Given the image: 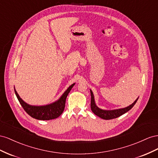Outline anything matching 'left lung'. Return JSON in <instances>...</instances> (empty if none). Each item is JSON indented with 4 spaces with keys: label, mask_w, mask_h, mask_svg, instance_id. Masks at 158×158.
I'll return each instance as SVG.
<instances>
[{
    "label": "left lung",
    "mask_w": 158,
    "mask_h": 158,
    "mask_svg": "<svg viewBox=\"0 0 158 158\" xmlns=\"http://www.w3.org/2000/svg\"><path fill=\"white\" fill-rule=\"evenodd\" d=\"M90 92H91V110L93 111V112L94 114L105 120H110V119L118 118V117L124 114V113H126V112H127L132 109L135 104H136V102H137L138 99L139 98L138 97L132 104L125 108H122V109H114V110H104V109H100V108H98L97 106L95 101H94V97L93 93L91 89H90Z\"/></svg>",
    "instance_id": "8db88e82"
}]
</instances>
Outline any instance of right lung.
Instances as JSON below:
<instances>
[{
    "instance_id": "right-lung-1",
    "label": "right lung",
    "mask_w": 158,
    "mask_h": 158,
    "mask_svg": "<svg viewBox=\"0 0 158 158\" xmlns=\"http://www.w3.org/2000/svg\"><path fill=\"white\" fill-rule=\"evenodd\" d=\"M75 83L71 85L67 89L66 91L62 94L60 98L56 101L53 102L50 104L36 106L31 105L24 102L19 96V94L16 92L15 88V92L16 95L18 100L20 102L24 110L32 118L41 120H49L57 118L59 117L62 112H64L66 98L68 95L69 93L75 85Z\"/></svg>"
}]
</instances>
